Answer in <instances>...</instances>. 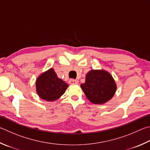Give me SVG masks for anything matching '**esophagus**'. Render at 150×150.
Segmentation results:
<instances>
[{
	"label": "esophagus",
	"instance_id": "1",
	"mask_svg": "<svg viewBox=\"0 0 150 150\" xmlns=\"http://www.w3.org/2000/svg\"><path fill=\"white\" fill-rule=\"evenodd\" d=\"M69 83L71 84H78L79 83V81L78 80H75L73 79H71L69 81Z\"/></svg>",
	"mask_w": 150,
	"mask_h": 150
}]
</instances>
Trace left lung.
Wrapping results in <instances>:
<instances>
[{"instance_id": "left-lung-1", "label": "left lung", "mask_w": 150, "mask_h": 150, "mask_svg": "<svg viewBox=\"0 0 150 150\" xmlns=\"http://www.w3.org/2000/svg\"><path fill=\"white\" fill-rule=\"evenodd\" d=\"M81 87L88 100L96 104H102L111 100L117 88L112 76L104 70L89 71L85 83L81 84Z\"/></svg>"}]
</instances>
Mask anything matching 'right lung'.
Masks as SVG:
<instances>
[{
  "instance_id": "add662e5",
  "label": "right lung",
  "mask_w": 150,
  "mask_h": 150,
  "mask_svg": "<svg viewBox=\"0 0 150 150\" xmlns=\"http://www.w3.org/2000/svg\"><path fill=\"white\" fill-rule=\"evenodd\" d=\"M68 84L59 79L51 68L43 73L36 81V90L39 96L47 101H54L66 92Z\"/></svg>"
}]
</instances>
